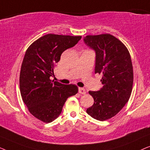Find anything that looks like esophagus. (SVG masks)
Listing matches in <instances>:
<instances>
[{
    "label": "esophagus",
    "instance_id": "obj_1",
    "mask_svg": "<svg viewBox=\"0 0 150 150\" xmlns=\"http://www.w3.org/2000/svg\"><path fill=\"white\" fill-rule=\"evenodd\" d=\"M79 92L80 93H81V94H85L86 93L85 89H84V88H83V87H79Z\"/></svg>",
    "mask_w": 150,
    "mask_h": 150
}]
</instances>
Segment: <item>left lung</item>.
Here are the masks:
<instances>
[{"instance_id":"left-lung-1","label":"left lung","mask_w":150,"mask_h":150,"mask_svg":"<svg viewBox=\"0 0 150 150\" xmlns=\"http://www.w3.org/2000/svg\"><path fill=\"white\" fill-rule=\"evenodd\" d=\"M84 42L95 51V73L101 74L103 85L99 91H89L94 104L87 112L97 120L112 117L122 109L130 97L133 68L128 49L110 34L87 35Z\"/></svg>"}]
</instances>
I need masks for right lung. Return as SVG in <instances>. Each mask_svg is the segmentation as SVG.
I'll return each instance as SVG.
<instances>
[{
	"label": "right lung",
	"mask_w": 150,
	"mask_h": 150,
	"mask_svg": "<svg viewBox=\"0 0 150 150\" xmlns=\"http://www.w3.org/2000/svg\"><path fill=\"white\" fill-rule=\"evenodd\" d=\"M81 36L48 34L28 47L22 61L20 89L22 100L34 117L45 123L58 117L67 98L78 93L75 85L50 80L55 63L67 49L72 48Z\"/></svg>",
	"instance_id": "1"
}]
</instances>
